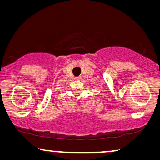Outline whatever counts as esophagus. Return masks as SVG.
<instances>
[{"label": "esophagus", "instance_id": "1", "mask_svg": "<svg viewBox=\"0 0 160 160\" xmlns=\"http://www.w3.org/2000/svg\"><path fill=\"white\" fill-rule=\"evenodd\" d=\"M82 76H76V80H81V79H82Z\"/></svg>", "mask_w": 160, "mask_h": 160}]
</instances>
